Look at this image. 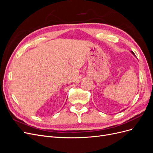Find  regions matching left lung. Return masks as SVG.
I'll return each mask as SVG.
<instances>
[{"label": "left lung", "mask_w": 153, "mask_h": 153, "mask_svg": "<svg viewBox=\"0 0 153 153\" xmlns=\"http://www.w3.org/2000/svg\"><path fill=\"white\" fill-rule=\"evenodd\" d=\"M131 53L134 55V56H135V57H136V55H135V53H134V52H132V51H131ZM124 110H125V109H123V111H124Z\"/></svg>", "instance_id": "8db88e82"}]
</instances>
